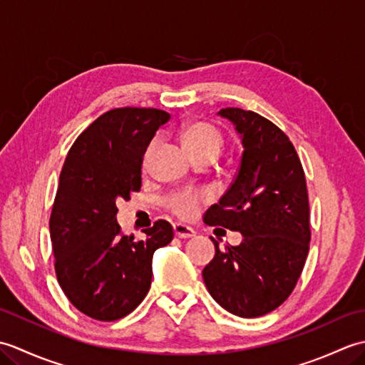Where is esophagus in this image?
Returning <instances> with one entry per match:
<instances>
[{
    "label": "esophagus",
    "mask_w": 365,
    "mask_h": 365,
    "mask_svg": "<svg viewBox=\"0 0 365 365\" xmlns=\"http://www.w3.org/2000/svg\"><path fill=\"white\" fill-rule=\"evenodd\" d=\"M174 234L178 238H191V237L196 235V232H195V229H191L190 226H185V224H182V222H175L174 224Z\"/></svg>",
    "instance_id": "1"
}]
</instances>
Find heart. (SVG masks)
I'll return each mask as SVG.
<instances>
[{"instance_id": "b5f03b06", "label": "heart", "mask_w": 365, "mask_h": 365, "mask_svg": "<svg viewBox=\"0 0 365 365\" xmlns=\"http://www.w3.org/2000/svg\"><path fill=\"white\" fill-rule=\"evenodd\" d=\"M183 145L191 155H200L207 152H213L218 155L222 145V138L220 130L208 122H191L187 123L180 131ZM155 149V141L149 144L144 153V165L149 163L152 152ZM207 200L205 192L183 190L174 192L166 200L168 208L180 218H191L199 210V207Z\"/></svg>"}]
</instances>
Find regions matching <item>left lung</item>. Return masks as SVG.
Masks as SVG:
<instances>
[{
  "instance_id": "8db88e82",
  "label": "left lung",
  "mask_w": 365,
  "mask_h": 365,
  "mask_svg": "<svg viewBox=\"0 0 365 365\" xmlns=\"http://www.w3.org/2000/svg\"><path fill=\"white\" fill-rule=\"evenodd\" d=\"M235 125L243 155L230 188L204 221L240 232L243 242L220 250L204 268L208 292L230 314L255 319L290 297L311 242L306 177L289 136L242 108L218 113Z\"/></svg>"
}]
</instances>
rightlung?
Returning a JSON list of instances; mask_svg holds the SVG:
<instances>
[{
  "instance_id": "obj_1",
  "label": "right lung",
  "mask_w": 365,
  "mask_h": 365,
  "mask_svg": "<svg viewBox=\"0 0 365 365\" xmlns=\"http://www.w3.org/2000/svg\"><path fill=\"white\" fill-rule=\"evenodd\" d=\"M170 119L155 108H115L96 119L68 150L50 216L54 271L84 315L114 322L133 312L152 282L153 252L173 242L158 220L136 242L115 220L119 199L141 190L147 145Z\"/></svg>"
}]
</instances>
